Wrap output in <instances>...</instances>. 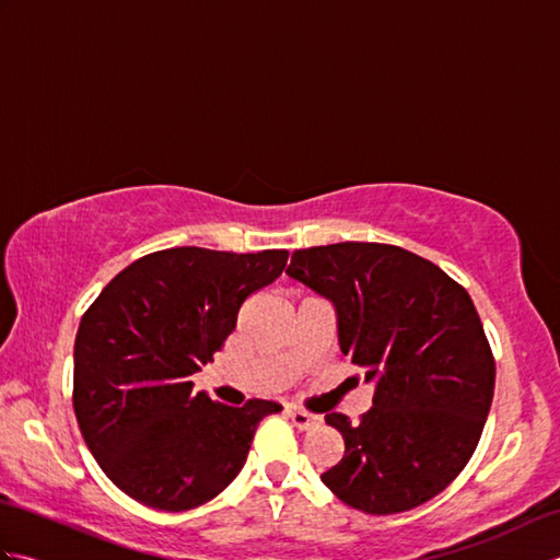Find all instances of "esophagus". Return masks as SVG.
I'll return each instance as SVG.
<instances>
[{
  "label": "esophagus",
  "mask_w": 560,
  "mask_h": 560,
  "mask_svg": "<svg viewBox=\"0 0 560 560\" xmlns=\"http://www.w3.org/2000/svg\"><path fill=\"white\" fill-rule=\"evenodd\" d=\"M287 413H289V419L301 428V431H307V428H313V425H317L319 423V416H315V413H307V411H303V409H287Z\"/></svg>",
  "instance_id": "obj_1"
}]
</instances>
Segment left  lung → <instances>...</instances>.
Segmentation results:
<instances>
[{"label": "left lung", "mask_w": 560, "mask_h": 560, "mask_svg": "<svg viewBox=\"0 0 560 560\" xmlns=\"http://www.w3.org/2000/svg\"><path fill=\"white\" fill-rule=\"evenodd\" d=\"M287 273L335 303L343 355L375 383L359 423L325 416L343 457L319 479L368 515L431 501L467 467L493 399V351L469 293L385 243L295 249Z\"/></svg>", "instance_id": "obj_1"}]
</instances>
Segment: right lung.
I'll list each match as a JSON object with an SVG mask.
<instances>
[{"label":"right lung","instance_id":"obj_1","mask_svg":"<svg viewBox=\"0 0 560 560\" xmlns=\"http://www.w3.org/2000/svg\"><path fill=\"white\" fill-rule=\"evenodd\" d=\"M287 249H159L132 261L81 317L74 413L91 455L137 503L183 513L209 503L247 459L277 401L243 407L192 392L235 329L241 305L279 277Z\"/></svg>","mask_w":560,"mask_h":560}]
</instances>
